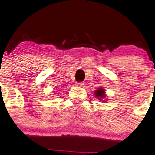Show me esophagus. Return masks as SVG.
I'll use <instances>...</instances> for the list:
<instances>
[{"instance_id":"34e87169","label":"esophagus","mask_w":155,"mask_h":155,"mask_svg":"<svg viewBox=\"0 0 155 155\" xmlns=\"http://www.w3.org/2000/svg\"><path fill=\"white\" fill-rule=\"evenodd\" d=\"M76 86L82 87V86H84V83H83V82H76Z\"/></svg>"}]
</instances>
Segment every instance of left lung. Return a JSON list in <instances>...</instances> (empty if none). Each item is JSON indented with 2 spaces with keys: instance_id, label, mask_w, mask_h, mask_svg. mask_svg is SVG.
<instances>
[{
  "instance_id": "obj_1",
  "label": "left lung",
  "mask_w": 155,
  "mask_h": 155,
  "mask_svg": "<svg viewBox=\"0 0 155 155\" xmlns=\"http://www.w3.org/2000/svg\"><path fill=\"white\" fill-rule=\"evenodd\" d=\"M95 95L96 99H99L101 101H102V99H105L106 94H105V89L103 88H99V89L95 91ZM102 102H105V101L102 100Z\"/></svg>"
}]
</instances>
